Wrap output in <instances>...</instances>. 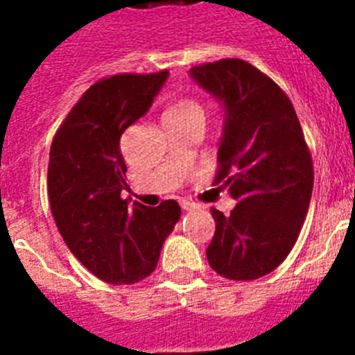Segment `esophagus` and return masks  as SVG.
I'll list each match as a JSON object with an SVG mask.
<instances>
[{"instance_id":"1","label":"esophagus","mask_w":355,"mask_h":355,"mask_svg":"<svg viewBox=\"0 0 355 355\" xmlns=\"http://www.w3.org/2000/svg\"><path fill=\"white\" fill-rule=\"evenodd\" d=\"M180 206H182L184 211L195 210V205H193V202H189V200H180Z\"/></svg>"}]
</instances>
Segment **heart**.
<instances>
[{"label":"heart","mask_w":355,"mask_h":355,"mask_svg":"<svg viewBox=\"0 0 355 355\" xmlns=\"http://www.w3.org/2000/svg\"><path fill=\"white\" fill-rule=\"evenodd\" d=\"M188 114H202L199 103L191 101V99H180L167 110L166 116H188Z\"/></svg>","instance_id":"b5f03b06"}]
</instances>
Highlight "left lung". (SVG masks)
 Masks as SVG:
<instances>
[{
    "mask_svg": "<svg viewBox=\"0 0 355 355\" xmlns=\"http://www.w3.org/2000/svg\"><path fill=\"white\" fill-rule=\"evenodd\" d=\"M189 73L225 107L214 184L237 200L228 217L211 208L206 258L228 280H256L297 243L313 189L311 155L289 97L252 64L223 58Z\"/></svg>",
    "mask_w": 355,
    "mask_h": 355,
    "instance_id": "obj_1",
    "label": "left lung"
}]
</instances>
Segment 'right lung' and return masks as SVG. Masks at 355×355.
Masks as SVG:
<instances>
[{
  "label": "right lung",
  "instance_id": "1",
  "mask_svg": "<svg viewBox=\"0 0 355 355\" xmlns=\"http://www.w3.org/2000/svg\"><path fill=\"white\" fill-rule=\"evenodd\" d=\"M167 75L164 69L97 80L53 138L47 195L58 232L75 258L108 284L147 278L180 219L177 200L145 208L121 199V134L149 110Z\"/></svg>",
  "mask_w": 355,
  "mask_h": 355
}]
</instances>
